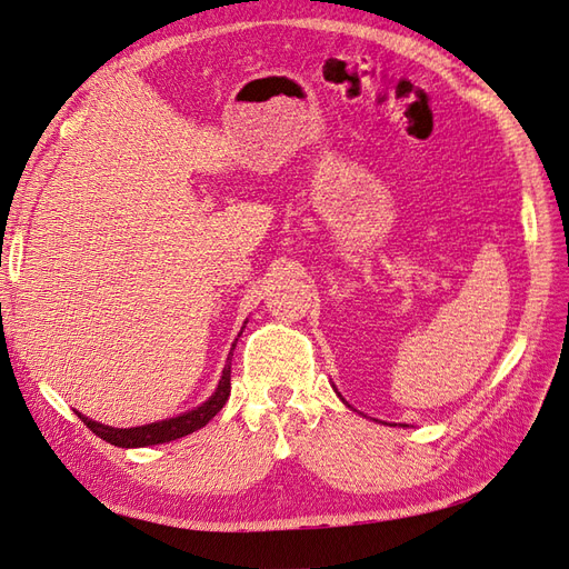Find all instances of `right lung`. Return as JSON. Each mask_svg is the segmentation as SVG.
I'll return each instance as SVG.
<instances>
[{"instance_id":"right-lung-1","label":"right lung","mask_w":569,"mask_h":569,"mask_svg":"<svg viewBox=\"0 0 569 569\" xmlns=\"http://www.w3.org/2000/svg\"><path fill=\"white\" fill-rule=\"evenodd\" d=\"M232 351H234V343H232ZM230 356H228V366L226 370H222V377H220V385L216 389V393L211 396L209 401L201 403L199 408L184 412V416H178V418H170V420H161V422H151V425H144V427H130V429H116V427H109V425H99L94 420H88L82 418L80 420L88 425L92 432L104 439L113 446H123V449H137V446H153V443H166V441H173V439H180V437H187L197 432V429H201L203 425H209V420L216 416V412L226 406L228 396H230Z\"/></svg>"}]
</instances>
